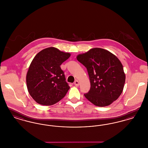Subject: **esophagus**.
Returning <instances> with one entry per match:
<instances>
[{"label":"esophagus","mask_w":148,"mask_h":148,"mask_svg":"<svg viewBox=\"0 0 148 148\" xmlns=\"http://www.w3.org/2000/svg\"><path fill=\"white\" fill-rule=\"evenodd\" d=\"M74 85L76 86H78L79 85V82H78V80H75V82H74Z\"/></svg>","instance_id":"34e87169"}]
</instances>
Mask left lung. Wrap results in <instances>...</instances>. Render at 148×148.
Segmentation results:
<instances>
[{
	"label": "left lung",
	"mask_w": 148,
	"mask_h": 148,
	"mask_svg": "<svg viewBox=\"0 0 148 148\" xmlns=\"http://www.w3.org/2000/svg\"><path fill=\"white\" fill-rule=\"evenodd\" d=\"M86 68L90 89L85 97L95 106H109L119 97L125 82V74L119 59L110 51L92 48L77 56Z\"/></svg>",
	"instance_id": "8db88e82"
}]
</instances>
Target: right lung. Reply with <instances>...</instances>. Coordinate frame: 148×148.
I'll list each match as a JSON object with an SVG mask.
<instances>
[{
  "mask_svg": "<svg viewBox=\"0 0 148 148\" xmlns=\"http://www.w3.org/2000/svg\"><path fill=\"white\" fill-rule=\"evenodd\" d=\"M71 56L50 47L39 52L30 64L26 82L29 93L36 103L51 106L63 98L70 88L61 64Z\"/></svg>",
  "mask_w": 148,
  "mask_h": 148,
  "instance_id": "obj_1",
  "label": "right lung"
}]
</instances>
